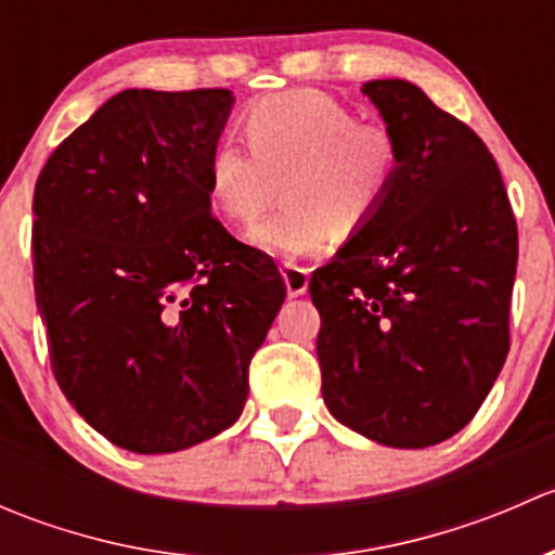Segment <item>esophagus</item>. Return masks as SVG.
Listing matches in <instances>:
<instances>
[{"label": "esophagus", "instance_id": "34e87169", "mask_svg": "<svg viewBox=\"0 0 555 555\" xmlns=\"http://www.w3.org/2000/svg\"><path fill=\"white\" fill-rule=\"evenodd\" d=\"M284 284H287L289 298H300L309 289V271L304 266H295V262H284L282 268Z\"/></svg>", "mask_w": 555, "mask_h": 555}]
</instances>
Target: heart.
<instances>
[{
    "mask_svg": "<svg viewBox=\"0 0 555 555\" xmlns=\"http://www.w3.org/2000/svg\"><path fill=\"white\" fill-rule=\"evenodd\" d=\"M249 150L220 142L206 158V193L225 220L249 225L276 201L284 209L246 233L276 257L317 255L335 222L357 228L373 217L402 169V147L386 122H362L354 109L319 91L262 99L244 115Z\"/></svg>",
    "mask_w": 555,
    "mask_h": 555,
    "instance_id": "1",
    "label": "heart"
}]
</instances>
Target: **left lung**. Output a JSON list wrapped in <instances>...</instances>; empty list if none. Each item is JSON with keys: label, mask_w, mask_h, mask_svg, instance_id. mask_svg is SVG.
<instances>
[{"label": "left lung", "mask_w": 555, "mask_h": 555, "mask_svg": "<svg viewBox=\"0 0 555 555\" xmlns=\"http://www.w3.org/2000/svg\"><path fill=\"white\" fill-rule=\"evenodd\" d=\"M402 169L373 217L311 273L327 411L389 449L467 427L511 349L518 231L478 133L408 80L362 86Z\"/></svg>", "instance_id": "1"}]
</instances>
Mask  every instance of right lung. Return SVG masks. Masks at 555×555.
I'll return each instance as SVG.
<instances>
[{
  "label": "right lung",
  "mask_w": 555,
  "mask_h": 555,
  "mask_svg": "<svg viewBox=\"0 0 555 555\" xmlns=\"http://www.w3.org/2000/svg\"><path fill=\"white\" fill-rule=\"evenodd\" d=\"M225 88H131L55 147L35 188V295L55 382L117 449L173 453L236 424L287 287L211 217Z\"/></svg>",
  "instance_id": "obj_1"
}]
</instances>
